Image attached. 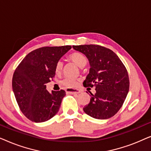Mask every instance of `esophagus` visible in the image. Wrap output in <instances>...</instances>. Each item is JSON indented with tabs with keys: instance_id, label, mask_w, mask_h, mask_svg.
<instances>
[{
	"instance_id": "34e87169",
	"label": "esophagus",
	"mask_w": 151,
	"mask_h": 151,
	"mask_svg": "<svg viewBox=\"0 0 151 151\" xmlns=\"http://www.w3.org/2000/svg\"><path fill=\"white\" fill-rule=\"evenodd\" d=\"M66 92L70 94H78L80 93V91L78 89H73V88H67Z\"/></svg>"
}]
</instances>
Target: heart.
<instances>
[{
    "mask_svg": "<svg viewBox=\"0 0 151 151\" xmlns=\"http://www.w3.org/2000/svg\"><path fill=\"white\" fill-rule=\"evenodd\" d=\"M69 59L75 63L79 67H84L87 63L86 58L83 54L79 52H73L69 55ZM63 67V63L62 61H58L55 66V71L59 73L62 71ZM77 80L73 78H65L61 81V84L67 88H73L77 85Z\"/></svg>",
    "mask_w": 151,
    "mask_h": 151,
    "instance_id": "obj_1",
    "label": "heart"
}]
</instances>
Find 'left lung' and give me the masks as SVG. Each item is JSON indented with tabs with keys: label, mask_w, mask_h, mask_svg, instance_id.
<instances>
[{
	"label": "left lung",
	"mask_w": 151,
	"mask_h": 151,
	"mask_svg": "<svg viewBox=\"0 0 151 151\" xmlns=\"http://www.w3.org/2000/svg\"><path fill=\"white\" fill-rule=\"evenodd\" d=\"M75 50L86 55L90 64L84 87H96L90 102L83 108L89 116L99 119L113 117L122 106L129 90L127 70L111 49L96 45H73Z\"/></svg>",
	"instance_id": "1"
}]
</instances>
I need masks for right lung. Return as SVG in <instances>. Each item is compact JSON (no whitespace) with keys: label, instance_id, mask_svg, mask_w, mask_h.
I'll use <instances>...</instances> for the list:
<instances>
[{"label":"right lung","instance_id":"obj_1","mask_svg":"<svg viewBox=\"0 0 151 151\" xmlns=\"http://www.w3.org/2000/svg\"><path fill=\"white\" fill-rule=\"evenodd\" d=\"M71 49L69 45L37 49L28 53L14 71V96L20 111L31 121L43 122L58 112L66 93H49L46 84L55 76L58 62Z\"/></svg>","mask_w":151,"mask_h":151}]
</instances>
